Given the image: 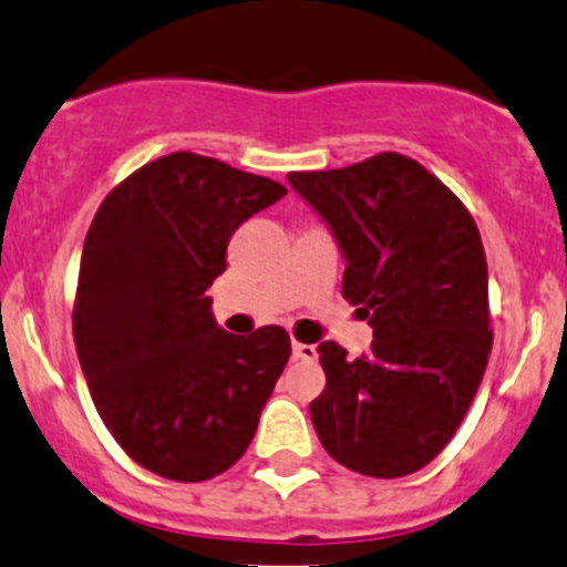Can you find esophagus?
<instances>
[{
  "label": "esophagus",
  "mask_w": 567,
  "mask_h": 567,
  "mask_svg": "<svg viewBox=\"0 0 567 567\" xmlns=\"http://www.w3.org/2000/svg\"><path fill=\"white\" fill-rule=\"evenodd\" d=\"M290 349H293V357L296 360H305V362H312L318 357V349L312 343H299V340H293V346H290Z\"/></svg>",
  "instance_id": "34e87169"
}]
</instances>
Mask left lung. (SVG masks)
<instances>
[{"label":"left lung","instance_id":"left-lung-1","mask_svg":"<svg viewBox=\"0 0 567 567\" xmlns=\"http://www.w3.org/2000/svg\"><path fill=\"white\" fill-rule=\"evenodd\" d=\"M288 183L338 240L343 296L373 327L357 360L332 340L318 346V441L362 476L415 474L452 441L485 377L493 332L480 229L435 174L395 152Z\"/></svg>","mask_w":567,"mask_h":567}]
</instances>
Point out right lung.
<instances>
[{
  "instance_id": "obj_1",
  "label": "right lung",
  "mask_w": 567,
  "mask_h": 567,
  "mask_svg": "<svg viewBox=\"0 0 567 567\" xmlns=\"http://www.w3.org/2000/svg\"><path fill=\"white\" fill-rule=\"evenodd\" d=\"M285 194L274 179L174 152L137 168L93 216L76 357L110 435L152 474L213 480L255 437L290 338L282 327L229 334L207 288L227 268L235 229Z\"/></svg>"
}]
</instances>
